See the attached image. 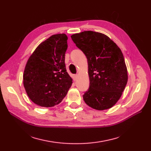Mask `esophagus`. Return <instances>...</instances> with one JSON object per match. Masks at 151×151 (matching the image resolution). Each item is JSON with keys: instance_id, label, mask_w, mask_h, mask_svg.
<instances>
[{"instance_id": "esophagus-1", "label": "esophagus", "mask_w": 151, "mask_h": 151, "mask_svg": "<svg viewBox=\"0 0 151 151\" xmlns=\"http://www.w3.org/2000/svg\"><path fill=\"white\" fill-rule=\"evenodd\" d=\"M77 75H74L73 76V79H74V81H76L77 79Z\"/></svg>"}]
</instances>
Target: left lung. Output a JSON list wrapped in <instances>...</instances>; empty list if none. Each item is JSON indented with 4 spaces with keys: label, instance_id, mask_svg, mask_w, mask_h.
<instances>
[{
    "label": "left lung",
    "instance_id": "obj_1",
    "mask_svg": "<svg viewBox=\"0 0 151 151\" xmlns=\"http://www.w3.org/2000/svg\"><path fill=\"white\" fill-rule=\"evenodd\" d=\"M71 38L88 59L89 88L83 95L84 101L97 110L111 108L120 98L128 81L121 50L98 32L85 31Z\"/></svg>",
    "mask_w": 151,
    "mask_h": 151
}]
</instances>
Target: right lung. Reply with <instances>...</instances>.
Returning a JSON list of instances; mask_svg holds the SVG:
<instances>
[{
    "mask_svg": "<svg viewBox=\"0 0 151 151\" xmlns=\"http://www.w3.org/2000/svg\"><path fill=\"white\" fill-rule=\"evenodd\" d=\"M68 38L53 35L41 43L24 68L23 84L28 97L42 107H52L65 97L72 84L65 64Z\"/></svg>",
    "mask_w": 151,
    "mask_h": 151,
    "instance_id": "obj_1",
    "label": "right lung"
}]
</instances>
